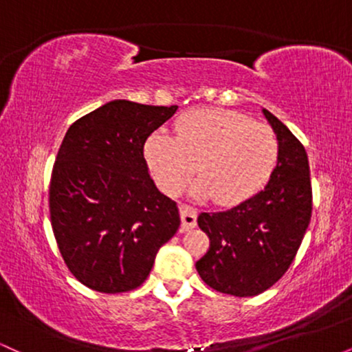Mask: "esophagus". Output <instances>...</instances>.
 <instances>
[{"label": "esophagus", "mask_w": 352, "mask_h": 352, "mask_svg": "<svg viewBox=\"0 0 352 352\" xmlns=\"http://www.w3.org/2000/svg\"><path fill=\"white\" fill-rule=\"evenodd\" d=\"M180 218H182V228L190 230L195 228L197 225V210L190 205H180Z\"/></svg>", "instance_id": "obj_1"}]
</instances>
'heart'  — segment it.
<instances>
[{
  "label": "heart",
  "mask_w": 352,
  "mask_h": 352,
  "mask_svg": "<svg viewBox=\"0 0 352 352\" xmlns=\"http://www.w3.org/2000/svg\"><path fill=\"white\" fill-rule=\"evenodd\" d=\"M278 157L280 139L268 124L227 109L185 112L175 122V137L155 131L144 144L145 164L162 192L177 195L197 164L193 193L227 207L260 192Z\"/></svg>",
  "instance_id": "heart-1"
}]
</instances>
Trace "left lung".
I'll return each instance as SVG.
<instances>
[{"instance_id": "1", "label": "left lung", "mask_w": 352, "mask_h": 352, "mask_svg": "<svg viewBox=\"0 0 352 352\" xmlns=\"http://www.w3.org/2000/svg\"><path fill=\"white\" fill-rule=\"evenodd\" d=\"M280 139V157L268 185L236 207L200 213L199 227L210 238L195 263L210 288L233 296H256L288 272L313 210L305 147L281 120L263 109Z\"/></svg>"}]
</instances>
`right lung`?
<instances>
[{"label": "right lung", "mask_w": 352, "mask_h": 352, "mask_svg": "<svg viewBox=\"0 0 352 352\" xmlns=\"http://www.w3.org/2000/svg\"><path fill=\"white\" fill-rule=\"evenodd\" d=\"M177 106L117 99L67 129L52 165L50 213L76 280L99 293L139 288L180 227L179 208L148 175L144 144Z\"/></svg>", "instance_id": "right-lung-1"}]
</instances>
